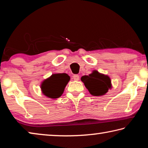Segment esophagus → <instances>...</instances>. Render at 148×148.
I'll return each mask as SVG.
<instances>
[{
	"mask_svg": "<svg viewBox=\"0 0 148 148\" xmlns=\"http://www.w3.org/2000/svg\"><path fill=\"white\" fill-rule=\"evenodd\" d=\"M73 79H74V81H78L79 79V76H78V75L75 74L73 76Z\"/></svg>",
	"mask_w": 148,
	"mask_h": 148,
	"instance_id": "1",
	"label": "esophagus"
}]
</instances>
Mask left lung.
Segmentation results:
<instances>
[{"instance_id":"left-lung-1","label":"left lung","mask_w":148,"mask_h":148,"mask_svg":"<svg viewBox=\"0 0 148 148\" xmlns=\"http://www.w3.org/2000/svg\"><path fill=\"white\" fill-rule=\"evenodd\" d=\"M81 80L90 94L93 96L104 95L112 87L110 77L108 75L100 73L97 70L92 71L88 76H83Z\"/></svg>"}]
</instances>
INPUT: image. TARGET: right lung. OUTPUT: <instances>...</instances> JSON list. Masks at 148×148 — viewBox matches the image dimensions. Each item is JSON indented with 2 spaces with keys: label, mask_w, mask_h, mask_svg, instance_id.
<instances>
[{
  "label": "right lung",
  "mask_w": 148,
  "mask_h": 148,
  "mask_svg": "<svg viewBox=\"0 0 148 148\" xmlns=\"http://www.w3.org/2000/svg\"><path fill=\"white\" fill-rule=\"evenodd\" d=\"M70 79L67 74H53L42 82L40 88L42 94L49 99L59 98L63 93Z\"/></svg>",
  "instance_id": "1"
}]
</instances>
